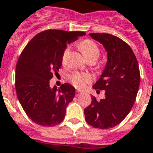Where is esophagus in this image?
Masks as SVG:
<instances>
[{"label":"esophagus","instance_id":"esophagus-1","mask_svg":"<svg viewBox=\"0 0 153 153\" xmlns=\"http://www.w3.org/2000/svg\"><path fill=\"white\" fill-rule=\"evenodd\" d=\"M81 94H82L81 92H79V91H76V96H80Z\"/></svg>","mask_w":153,"mask_h":153}]
</instances>
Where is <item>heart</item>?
Listing matches in <instances>:
<instances>
[{
	"label": "heart",
	"mask_w": 153,
	"mask_h": 153,
	"mask_svg": "<svg viewBox=\"0 0 153 153\" xmlns=\"http://www.w3.org/2000/svg\"><path fill=\"white\" fill-rule=\"evenodd\" d=\"M79 47L80 50L83 52V56H85L86 59L93 57V58H95L97 60L99 57V48L93 41L89 40V39L83 41V42H80ZM68 54H69V49L67 48V49L65 50L63 56H62V62H63V64L65 63V61H66ZM69 80L75 88L82 89L83 88H85L87 83L91 82V76L88 74L80 73V72H77L76 71V72H74V73L69 75Z\"/></svg>",
	"instance_id": "b5f03b06"
}]
</instances>
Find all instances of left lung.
<instances>
[{
	"instance_id": "8db88e82",
	"label": "left lung",
	"mask_w": 153,
	"mask_h": 153,
	"mask_svg": "<svg viewBox=\"0 0 153 153\" xmlns=\"http://www.w3.org/2000/svg\"><path fill=\"white\" fill-rule=\"evenodd\" d=\"M107 51V62L93 88L105 90V98L97 101L92 97L84 109L86 122L94 128H112L128 115L134 104L140 72L137 58L130 47L116 36L109 33H90Z\"/></svg>"
}]
</instances>
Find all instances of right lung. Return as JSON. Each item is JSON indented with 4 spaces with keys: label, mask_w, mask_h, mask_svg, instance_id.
Masks as SVG:
<instances>
[{
    "label": "right lung",
    "mask_w": 153,
    "mask_h": 153,
    "mask_svg": "<svg viewBox=\"0 0 153 153\" xmlns=\"http://www.w3.org/2000/svg\"><path fill=\"white\" fill-rule=\"evenodd\" d=\"M85 34L81 31L45 30L34 36L20 54L15 70V89L23 109L36 124L55 126L65 119L75 88L67 83L51 88L49 83L61 67L67 44Z\"/></svg>",
    "instance_id": "add662e5"
}]
</instances>
